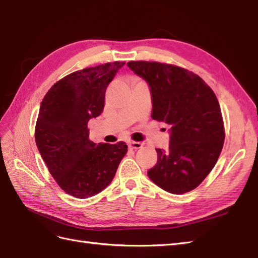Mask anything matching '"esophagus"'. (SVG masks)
Instances as JSON below:
<instances>
[{
    "label": "esophagus",
    "mask_w": 258,
    "mask_h": 258,
    "mask_svg": "<svg viewBox=\"0 0 258 258\" xmlns=\"http://www.w3.org/2000/svg\"><path fill=\"white\" fill-rule=\"evenodd\" d=\"M130 149H140L143 147V144L140 142H128Z\"/></svg>",
    "instance_id": "esophagus-1"
}]
</instances>
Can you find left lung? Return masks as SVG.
Here are the masks:
<instances>
[{"label":"left lung","instance_id":"1","mask_svg":"<svg viewBox=\"0 0 258 258\" xmlns=\"http://www.w3.org/2000/svg\"><path fill=\"white\" fill-rule=\"evenodd\" d=\"M127 66L149 85L151 117L170 126L169 148L156 149L158 161L147 172L149 179L169 193H187L209 174L222 150L224 126L215 92L179 66L146 61Z\"/></svg>","mask_w":258,"mask_h":258}]
</instances>
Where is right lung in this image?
Returning a JSON list of instances; mask_svg holds the SVG:
<instances>
[{
  "instance_id": "obj_1",
  "label": "right lung",
  "mask_w": 258,
  "mask_h": 258,
  "mask_svg": "<svg viewBox=\"0 0 258 258\" xmlns=\"http://www.w3.org/2000/svg\"><path fill=\"white\" fill-rule=\"evenodd\" d=\"M124 62L105 63L72 73L44 96L36 123V144L49 172L65 193L91 197L113 180L124 142L89 141L88 121L101 114L108 85Z\"/></svg>"
}]
</instances>
